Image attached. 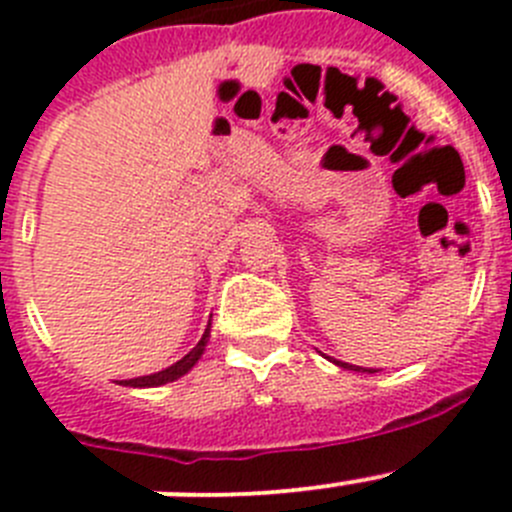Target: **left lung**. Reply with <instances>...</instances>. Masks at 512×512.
<instances>
[{"label": "left lung", "mask_w": 512, "mask_h": 512, "mask_svg": "<svg viewBox=\"0 0 512 512\" xmlns=\"http://www.w3.org/2000/svg\"><path fill=\"white\" fill-rule=\"evenodd\" d=\"M337 365L340 367H347V370H362V372H375V370H365V367H355V365H347V362H340V360H335Z\"/></svg>", "instance_id": "8db88e82"}]
</instances>
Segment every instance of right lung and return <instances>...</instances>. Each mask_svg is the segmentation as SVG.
Wrapping results in <instances>:
<instances>
[{
    "instance_id": "obj_1",
    "label": "right lung",
    "mask_w": 512,
    "mask_h": 512,
    "mask_svg": "<svg viewBox=\"0 0 512 512\" xmlns=\"http://www.w3.org/2000/svg\"><path fill=\"white\" fill-rule=\"evenodd\" d=\"M207 340H210V325H207L205 335H202V340L197 342L195 347H192L190 352H187L182 360H177L175 365H170L167 370H160L155 372V375H145V377H132V380H124L122 385H130V388H157V385H165V382H172L177 380V377H182L185 372L192 370V365H195L197 360L202 357V352H205V345Z\"/></svg>"
}]
</instances>
